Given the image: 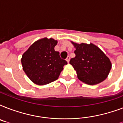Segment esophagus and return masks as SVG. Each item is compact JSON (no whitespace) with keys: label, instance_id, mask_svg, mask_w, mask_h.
<instances>
[{"label":"esophagus","instance_id":"obj_1","mask_svg":"<svg viewBox=\"0 0 123 123\" xmlns=\"http://www.w3.org/2000/svg\"><path fill=\"white\" fill-rule=\"evenodd\" d=\"M69 59H70V57H69V56H68L67 57V58H66V61L68 62H69Z\"/></svg>","mask_w":123,"mask_h":123}]
</instances>
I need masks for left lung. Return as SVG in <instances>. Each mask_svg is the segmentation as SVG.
I'll return each mask as SVG.
<instances>
[{
    "label": "left lung",
    "instance_id": "1",
    "mask_svg": "<svg viewBox=\"0 0 123 123\" xmlns=\"http://www.w3.org/2000/svg\"><path fill=\"white\" fill-rule=\"evenodd\" d=\"M72 43L76 48L75 57L71 58L69 63L77 71L79 80L88 85H95L105 80L112 67L105 54L93 44Z\"/></svg>",
    "mask_w": 123,
    "mask_h": 123
}]
</instances>
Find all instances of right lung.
Segmentation results:
<instances>
[{"label":"right lung","instance_id":"1","mask_svg":"<svg viewBox=\"0 0 123 123\" xmlns=\"http://www.w3.org/2000/svg\"><path fill=\"white\" fill-rule=\"evenodd\" d=\"M57 43L54 39L43 38L34 43L23 54V69L34 83L44 85L56 80L68 64L54 50Z\"/></svg>","mask_w":123,"mask_h":123}]
</instances>
